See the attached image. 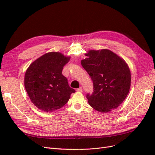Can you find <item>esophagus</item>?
Returning a JSON list of instances; mask_svg holds the SVG:
<instances>
[{
	"label": "esophagus",
	"instance_id": "esophagus-1",
	"mask_svg": "<svg viewBox=\"0 0 155 155\" xmlns=\"http://www.w3.org/2000/svg\"><path fill=\"white\" fill-rule=\"evenodd\" d=\"M77 91L78 92H83V88L81 87H79V88L77 89Z\"/></svg>",
	"mask_w": 155,
	"mask_h": 155
}]
</instances>
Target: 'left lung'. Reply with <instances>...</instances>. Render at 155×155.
Wrapping results in <instances>:
<instances>
[{"mask_svg": "<svg viewBox=\"0 0 155 155\" xmlns=\"http://www.w3.org/2000/svg\"><path fill=\"white\" fill-rule=\"evenodd\" d=\"M81 63L93 81V92L87 94L93 109L107 113L121 104L128 95L131 76L127 64L108 49L88 50Z\"/></svg>", "mask_w": 155, "mask_h": 155, "instance_id": "1", "label": "left lung"}]
</instances>
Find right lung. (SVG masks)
Listing matches in <instances>:
<instances>
[{"instance_id":"obj_1","label":"right lung","mask_w":155,"mask_h":155,"mask_svg":"<svg viewBox=\"0 0 155 155\" xmlns=\"http://www.w3.org/2000/svg\"><path fill=\"white\" fill-rule=\"evenodd\" d=\"M70 57L56 51L46 53L31 63L25 76V87L31 101L44 112L63 107L75 90L62 74Z\"/></svg>"}]
</instances>
